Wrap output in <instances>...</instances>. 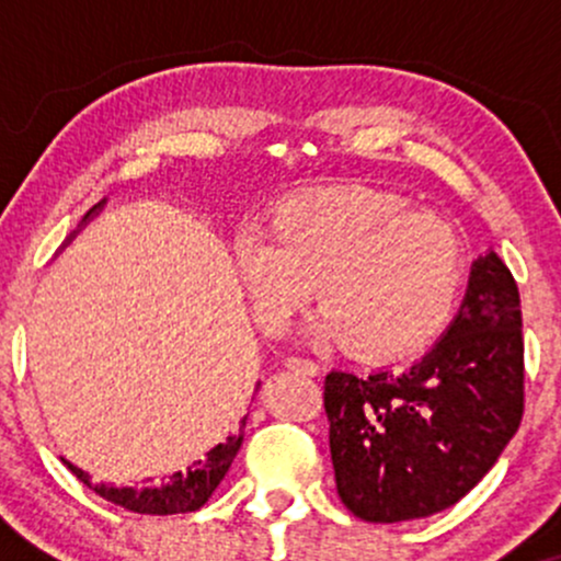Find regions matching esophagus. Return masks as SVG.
I'll use <instances>...</instances> for the list:
<instances>
[{
  "label": "esophagus",
  "instance_id": "obj_1",
  "mask_svg": "<svg viewBox=\"0 0 561 561\" xmlns=\"http://www.w3.org/2000/svg\"><path fill=\"white\" fill-rule=\"evenodd\" d=\"M285 366L289 371H295V375H317V364L311 362V358H300V356H287L285 358Z\"/></svg>",
  "mask_w": 561,
  "mask_h": 561
}]
</instances>
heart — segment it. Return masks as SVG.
<instances>
[{
  "label": "heart",
  "mask_w": 561,
  "mask_h": 561,
  "mask_svg": "<svg viewBox=\"0 0 561 561\" xmlns=\"http://www.w3.org/2000/svg\"><path fill=\"white\" fill-rule=\"evenodd\" d=\"M231 266L263 332L287 327L311 282L313 332L347 351L390 356L446 324L467 250L446 218L375 186H327L274 205L266 231H242Z\"/></svg>",
  "instance_id": "obj_1"
}]
</instances>
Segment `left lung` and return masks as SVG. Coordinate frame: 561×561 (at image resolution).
<instances>
[{
	"label": "left lung",
	"instance_id": "1",
	"mask_svg": "<svg viewBox=\"0 0 561 561\" xmlns=\"http://www.w3.org/2000/svg\"><path fill=\"white\" fill-rule=\"evenodd\" d=\"M523 311L506 263L472 261L448 330L403 369L324 377L334 482L366 523L454 506L485 478L523 420Z\"/></svg>",
	"mask_w": 561,
	"mask_h": 561
}]
</instances>
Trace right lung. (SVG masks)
<instances>
[{
	"mask_svg": "<svg viewBox=\"0 0 561 561\" xmlns=\"http://www.w3.org/2000/svg\"><path fill=\"white\" fill-rule=\"evenodd\" d=\"M107 199H102V203H96L92 210H89L87 216H83V221L79 224V229L73 231V234L68 237L66 242H62L60 250H66L70 240H73L76 234H79L81 227H87L92 218L100 214L102 208H105ZM57 250V253H60ZM261 385V382H259ZM259 385H255V390H259ZM248 420V416H244ZM244 420L240 424V433L237 435H229L227 440L218 443L208 450V454L203 456V459L192 461L190 467L184 469V472H173L171 478H163L160 485H147V488H115V485H105V482H100V485H94L92 480H89V474L79 469L76 465H70L66 461L70 472L79 478L83 485L92 488L96 495H102V499H107L111 504H118L128 508V512H137V514H158V517H163V514H186V512H197L199 506L205 504V501L214 495V491L218 485H221L224 474L229 472L231 461H234L237 450L242 446V427H244Z\"/></svg>",
	"mask_w": 561,
	"mask_h": 561,
	"instance_id": "obj_1",
	"label": "right lung"
}]
</instances>
